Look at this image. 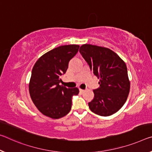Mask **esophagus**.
I'll return each mask as SVG.
<instances>
[{
	"instance_id": "obj_1",
	"label": "esophagus",
	"mask_w": 152,
	"mask_h": 152,
	"mask_svg": "<svg viewBox=\"0 0 152 152\" xmlns=\"http://www.w3.org/2000/svg\"><path fill=\"white\" fill-rule=\"evenodd\" d=\"M80 92L81 93H83L85 92V90H83V89H80Z\"/></svg>"
}]
</instances>
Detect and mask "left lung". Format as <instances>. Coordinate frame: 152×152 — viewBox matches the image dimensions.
Instances as JSON below:
<instances>
[{"mask_svg":"<svg viewBox=\"0 0 152 152\" xmlns=\"http://www.w3.org/2000/svg\"><path fill=\"white\" fill-rule=\"evenodd\" d=\"M79 52L94 75L100 78L99 87L93 90L94 98L88 103L89 108L102 116L114 114L123 106L130 91L126 64L108 48L85 44Z\"/></svg>","mask_w":152,"mask_h":152,"instance_id":"obj_1","label":"left lung"}]
</instances>
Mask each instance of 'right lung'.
<instances>
[{
  "label": "right lung",
  "instance_id": "right-lung-1",
  "mask_svg": "<svg viewBox=\"0 0 152 152\" xmlns=\"http://www.w3.org/2000/svg\"><path fill=\"white\" fill-rule=\"evenodd\" d=\"M79 45L60 46L49 50L37 60L32 71L29 91L34 104L43 115L58 119L67 115L72 98L78 88L59 85L61 76L66 72L70 61L78 51Z\"/></svg>",
  "mask_w": 152,
  "mask_h": 152
}]
</instances>
